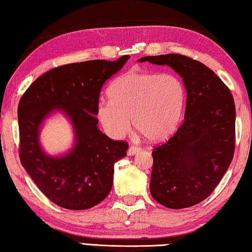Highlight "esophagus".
Instances as JSON below:
<instances>
[{
	"label": "esophagus",
	"instance_id": "1",
	"mask_svg": "<svg viewBox=\"0 0 252 252\" xmlns=\"http://www.w3.org/2000/svg\"><path fill=\"white\" fill-rule=\"evenodd\" d=\"M139 152H141V147H138V146H130L129 148H128V152H127V154H128L129 156H133V155H135V154H137V153H139Z\"/></svg>",
	"mask_w": 252,
	"mask_h": 252
}]
</instances>
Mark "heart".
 I'll use <instances>...</instances> for the list:
<instances>
[{
    "mask_svg": "<svg viewBox=\"0 0 252 252\" xmlns=\"http://www.w3.org/2000/svg\"><path fill=\"white\" fill-rule=\"evenodd\" d=\"M109 99L98 102L96 115L107 135L125 136L131 124L148 141L158 142L174 131L182 118L185 86L174 73L129 70L108 88Z\"/></svg>",
    "mask_w": 252,
    "mask_h": 252,
    "instance_id": "heart-1",
    "label": "heart"
}]
</instances>
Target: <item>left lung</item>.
<instances>
[{
  "label": "left lung",
  "instance_id": "obj_1",
  "mask_svg": "<svg viewBox=\"0 0 252 252\" xmlns=\"http://www.w3.org/2000/svg\"><path fill=\"white\" fill-rule=\"evenodd\" d=\"M144 61L171 67L182 77L187 89L182 125L152 152L151 194L166 208H189L211 194L233 158L232 94L211 69L192 58L168 53L138 59Z\"/></svg>",
  "mask_w": 252,
  "mask_h": 252
}]
</instances>
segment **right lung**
Instances as JSON below:
<instances>
[{
	"mask_svg": "<svg viewBox=\"0 0 252 252\" xmlns=\"http://www.w3.org/2000/svg\"><path fill=\"white\" fill-rule=\"evenodd\" d=\"M129 58L53 68L33 81L19 102L20 160L40 191L61 208L90 209L109 194L114 164L125 158L128 144L102 134L94 115L102 85ZM55 110L68 117L75 133L73 148L61 157L48 156L38 139L42 123Z\"/></svg>",
	"mask_w": 252,
	"mask_h": 252,
	"instance_id": "obj_1",
	"label": "right lung"
}]
</instances>
